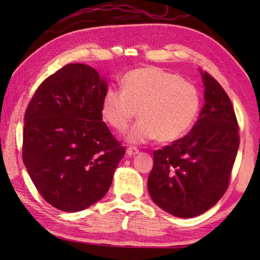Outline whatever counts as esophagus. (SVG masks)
Wrapping results in <instances>:
<instances>
[{"instance_id":"34e87169","label":"esophagus","mask_w":260,"mask_h":260,"mask_svg":"<svg viewBox=\"0 0 260 260\" xmlns=\"http://www.w3.org/2000/svg\"><path fill=\"white\" fill-rule=\"evenodd\" d=\"M138 152H140V150H138V149L135 148V147H130V148L126 149V155L127 156H134V155L138 154Z\"/></svg>"}]
</instances>
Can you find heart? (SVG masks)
Instances as JSON below:
<instances>
[{"instance_id":"obj_1","label":"heart","mask_w":260,"mask_h":260,"mask_svg":"<svg viewBox=\"0 0 260 260\" xmlns=\"http://www.w3.org/2000/svg\"><path fill=\"white\" fill-rule=\"evenodd\" d=\"M200 110V93L189 81L159 67H143L127 72L122 92L108 90L101 112L110 126L124 133L138 111L127 140L144 143L157 138L168 143L183 136Z\"/></svg>"}]
</instances>
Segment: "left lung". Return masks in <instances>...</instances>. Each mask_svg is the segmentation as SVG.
Listing matches in <instances>:
<instances>
[{"label": "left lung", "instance_id": "obj_1", "mask_svg": "<svg viewBox=\"0 0 260 260\" xmlns=\"http://www.w3.org/2000/svg\"><path fill=\"white\" fill-rule=\"evenodd\" d=\"M205 105L189 134L154 151L148 177L152 201L179 218H193L212 208L230 184L239 148V125L221 85L201 72Z\"/></svg>", "mask_w": 260, "mask_h": 260}]
</instances>
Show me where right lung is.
Instances as JSON below:
<instances>
[{
  "mask_svg": "<svg viewBox=\"0 0 260 260\" xmlns=\"http://www.w3.org/2000/svg\"><path fill=\"white\" fill-rule=\"evenodd\" d=\"M106 91L93 67L69 63L42 81L24 112L23 163L41 197L60 211L101 200L125 155L103 122Z\"/></svg>",
  "mask_w": 260,
  "mask_h": 260,
  "instance_id": "add662e5",
  "label": "right lung"
}]
</instances>
